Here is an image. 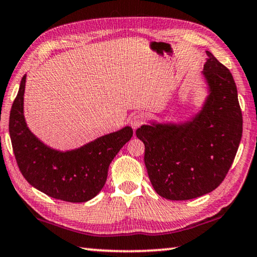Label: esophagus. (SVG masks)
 Wrapping results in <instances>:
<instances>
[{"mask_svg":"<svg viewBox=\"0 0 257 257\" xmlns=\"http://www.w3.org/2000/svg\"><path fill=\"white\" fill-rule=\"evenodd\" d=\"M145 122V117L143 113H137L133 116L131 119H130V125L133 130H137L138 127H140Z\"/></svg>","mask_w":257,"mask_h":257,"instance_id":"esophagus-1","label":"esophagus"}]
</instances>
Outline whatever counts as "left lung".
Instances as JSON below:
<instances>
[{
  "label": "left lung",
  "instance_id": "1",
  "mask_svg": "<svg viewBox=\"0 0 257 257\" xmlns=\"http://www.w3.org/2000/svg\"><path fill=\"white\" fill-rule=\"evenodd\" d=\"M203 104L188 119L150 121L136 131L154 190L170 200L213 191L232 166L242 137L237 90L229 70L206 51Z\"/></svg>",
  "mask_w": 257,
  "mask_h": 257
}]
</instances>
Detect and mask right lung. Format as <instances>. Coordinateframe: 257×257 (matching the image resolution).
<instances>
[{"mask_svg": "<svg viewBox=\"0 0 257 257\" xmlns=\"http://www.w3.org/2000/svg\"><path fill=\"white\" fill-rule=\"evenodd\" d=\"M25 83L27 74L21 81L9 118L10 139L22 175L33 188L52 198L88 202L102 190L111 161L131 139L133 130L125 126L81 147L55 150L33 135L25 121Z\"/></svg>", "mask_w": 257, "mask_h": 257, "instance_id": "1", "label": "right lung"}]
</instances>
